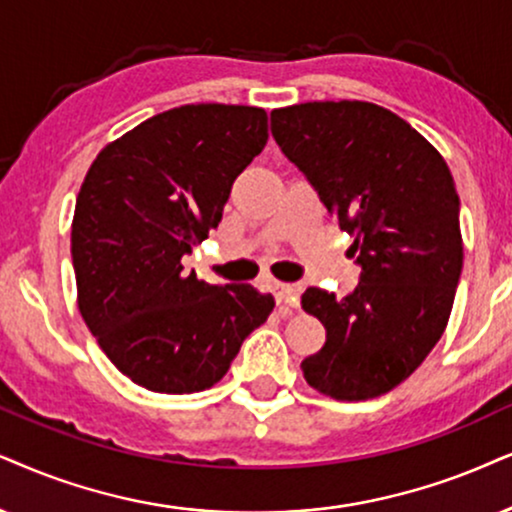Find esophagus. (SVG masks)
Masks as SVG:
<instances>
[{"label":"esophagus","instance_id":"34e87169","mask_svg":"<svg viewBox=\"0 0 512 512\" xmlns=\"http://www.w3.org/2000/svg\"><path fill=\"white\" fill-rule=\"evenodd\" d=\"M274 297L283 314L300 307V295H297V288L290 286V283H274Z\"/></svg>","mask_w":512,"mask_h":512}]
</instances>
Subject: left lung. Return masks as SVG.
<instances>
[{
	"mask_svg": "<svg viewBox=\"0 0 512 512\" xmlns=\"http://www.w3.org/2000/svg\"><path fill=\"white\" fill-rule=\"evenodd\" d=\"M271 134L361 264L342 300L319 288L302 295L326 328V345L302 361L304 380L338 401L380 397L423 364L449 323L463 269L454 177L423 134L368 101L274 108Z\"/></svg>",
	"mask_w": 512,
	"mask_h": 512,
	"instance_id": "obj_1",
	"label": "left lung"
}]
</instances>
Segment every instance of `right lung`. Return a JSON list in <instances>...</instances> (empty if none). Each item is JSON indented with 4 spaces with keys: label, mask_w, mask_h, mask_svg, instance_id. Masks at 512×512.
Returning a JSON list of instances; mask_svg holds the SVG:
<instances>
[{
    "label": "right lung",
    "mask_w": 512,
    "mask_h": 512,
    "mask_svg": "<svg viewBox=\"0 0 512 512\" xmlns=\"http://www.w3.org/2000/svg\"><path fill=\"white\" fill-rule=\"evenodd\" d=\"M255 106L189 103L101 148L77 193L70 255L77 307L113 366L160 394L208 390L274 297L184 271L222 222L238 174L267 146Z\"/></svg>",
    "instance_id": "right-lung-1"
}]
</instances>
